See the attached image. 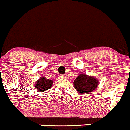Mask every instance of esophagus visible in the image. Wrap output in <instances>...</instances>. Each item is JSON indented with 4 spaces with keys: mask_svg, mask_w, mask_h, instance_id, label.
Masks as SVG:
<instances>
[{
    "mask_svg": "<svg viewBox=\"0 0 130 130\" xmlns=\"http://www.w3.org/2000/svg\"><path fill=\"white\" fill-rule=\"evenodd\" d=\"M66 76H67L66 75H64V74H60V78H66Z\"/></svg>",
    "mask_w": 130,
    "mask_h": 130,
    "instance_id": "obj_1",
    "label": "esophagus"
}]
</instances>
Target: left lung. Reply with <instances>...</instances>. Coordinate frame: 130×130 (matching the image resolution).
I'll return each instance as SVG.
<instances>
[{
  "mask_svg": "<svg viewBox=\"0 0 130 130\" xmlns=\"http://www.w3.org/2000/svg\"><path fill=\"white\" fill-rule=\"evenodd\" d=\"M73 84L78 92L86 94L94 91L97 88L98 80L93 77L88 76L86 74H82L77 77Z\"/></svg>",
  "mask_w": 130,
  "mask_h": 130,
  "instance_id": "1",
  "label": "left lung"
}]
</instances>
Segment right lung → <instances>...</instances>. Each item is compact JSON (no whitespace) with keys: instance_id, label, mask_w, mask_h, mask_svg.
I'll list each match as a JSON object with an SVG mask.
<instances>
[{"instance_id":"obj_1","label":"right lung","mask_w":130,"mask_h":130,"mask_svg":"<svg viewBox=\"0 0 130 130\" xmlns=\"http://www.w3.org/2000/svg\"><path fill=\"white\" fill-rule=\"evenodd\" d=\"M53 83V80L47 79L45 77H41L36 82V89L40 92L45 91L46 90H48L52 88Z\"/></svg>"}]
</instances>
